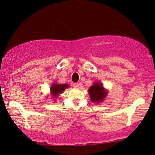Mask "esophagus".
Here are the masks:
<instances>
[{
  "mask_svg": "<svg viewBox=\"0 0 155 155\" xmlns=\"http://www.w3.org/2000/svg\"><path fill=\"white\" fill-rule=\"evenodd\" d=\"M73 86H74V88H79L80 84L79 83H74V84H73Z\"/></svg>",
  "mask_w": 155,
  "mask_h": 155,
  "instance_id": "34e87169",
  "label": "esophagus"
}]
</instances>
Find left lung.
<instances>
[{
	"label": "left lung",
	"instance_id": "8db88e82",
	"mask_svg": "<svg viewBox=\"0 0 155 155\" xmlns=\"http://www.w3.org/2000/svg\"><path fill=\"white\" fill-rule=\"evenodd\" d=\"M89 93L92 102L96 103L102 101L107 95V92L103 87V84L99 82L94 84L92 86L90 87L89 89Z\"/></svg>",
	"mask_w": 155,
	"mask_h": 155
}]
</instances>
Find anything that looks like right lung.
I'll return each instance as SVG.
<instances>
[{
  "label": "right lung",
  "mask_w": 155,
  "mask_h": 155,
  "mask_svg": "<svg viewBox=\"0 0 155 155\" xmlns=\"http://www.w3.org/2000/svg\"><path fill=\"white\" fill-rule=\"evenodd\" d=\"M67 87H68V85L66 84H54L51 85L50 90L53 97H58L59 95V94L63 92Z\"/></svg>",
  "instance_id": "obj_1"
}]
</instances>
